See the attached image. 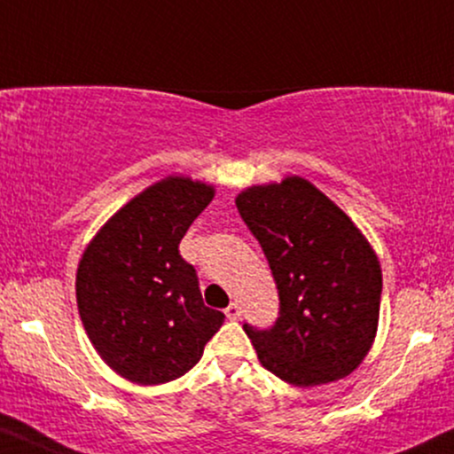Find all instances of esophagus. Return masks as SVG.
Returning a JSON list of instances; mask_svg holds the SVG:
<instances>
[{"mask_svg":"<svg viewBox=\"0 0 454 454\" xmlns=\"http://www.w3.org/2000/svg\"><path fill=\"white\" fill-rule=\"evenodd\" d=\"M226 317L228 319H239V317H241V307H239L237 302H231L226 309Z\"/></svg>","mask_w":454,"mask_h":454,"instance_id":"esophagus-1","label":"esophagus"}]
</instances>
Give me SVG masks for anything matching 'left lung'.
Returning a JSON list of instances; mask_svg holds the SVG:
<instances>
[{
	"instance_id": "left-lung-1",
	"label": "left lung",
	"mask_w": 454,
	"mask_h": 454,
	"mask_svg": "<svg viewBox=\"0 0 454 454\" xmlns=\"http://www.w3.org/2000/svg\"><path fill=\"white\" fill-rule=\"evenodd\" d=\"M237 209L258 239L279 289L270 330H243L260 364L294 387L345 379L379 330L383 272L372 245L309 179L249 185Z\"/></svg>"
}]
</instances>
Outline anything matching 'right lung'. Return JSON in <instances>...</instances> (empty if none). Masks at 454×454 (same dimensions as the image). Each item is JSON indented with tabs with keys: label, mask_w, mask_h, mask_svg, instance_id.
<instances>
[{
	"label": "right lung",
	"mask_w": 454,
	"mask_h": 454,
	"mask_svg": "<svg viewBox=\"0 0 454 454\" xmlns=\"http://www.w3.org/2000/svg\"><path fill=\"white\" fill-rule=\"evenodd\" d=\"M213 196L211 184L168 175L120 207L82 254L80 319L99 357L130 383L184 376L223 324L179 255V241Z\"/></svg>",
	"instance_id": "right-lung-1"
}]
</instances>
